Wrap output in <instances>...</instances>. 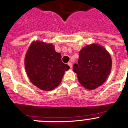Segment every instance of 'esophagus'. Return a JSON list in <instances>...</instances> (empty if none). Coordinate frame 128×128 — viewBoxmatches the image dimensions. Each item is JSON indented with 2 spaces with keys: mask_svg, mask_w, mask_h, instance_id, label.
I'll return each instance as SVG.
<instances>
[{
  "mask_svg": "<svg viewBox=\"0 0 128 128\" xmlns=\"http://www.w3.org/2000/svg\"><path fill=\"white\" fill-rule=\"evenodd\" d=\"M68 65H69V66L70 67V68H71L72 67V64L71 62H68Z\"/></svg>",
  "mask_w": 128,
  "mask_h": 128,
  "instance_id": "34e87169",
  "label": "esophagus"
}]
</instances>
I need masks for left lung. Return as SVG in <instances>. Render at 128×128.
I'll use <instances>...</instances> for the list:
<instances>
[{
	"instance_id": "8db88e82",
	"label": "left lung",
	"mask_w": 128,
	"mask_h": 128,
	"mask_svg": "<svg viewBox=\"0 0 128 128\" xmlns=\"http://www.w3.org/2000/svg\"><path fill=\"white\" fill-rule=\"evenodd\" d=\"M112 60L108 52L98 44L84 47L79 53L78 64L73 66L78 80L88 89H94L102 85L110 75Z\"/></svg>"
}]
</instances>
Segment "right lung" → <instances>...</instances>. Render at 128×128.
<instances>
[{
	"label": "right lung",
	"instance_id": "right-lung-1",
	"mask_svg": "<svg viewBox=\"0 0 128 128\" xmlns=\"http://www.w3.org/2000/svg\"><path fill=\"white\" fill-rule=\"evenodd\" d=\"M25 68L31 82L47 91L59 86L64 72L69 69L62 62L61 55L56 52L52 44L39 41L30 46L25 58Z\"/></svg>",
	"mask_w": 128,
	"mask_h": 128
}]
</instances>
